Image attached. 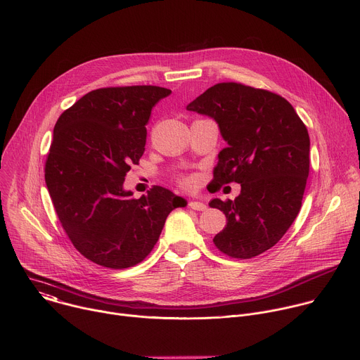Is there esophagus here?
Wrapping results in <instances>:
<instances>
[{"mask_svg": "<svg viewBox=\"0 0 360 360\" xmlns=\"http://www.w3.org/2000/svg\"><path fill=\"white\" fill-rule=\"evenodd\" d=\"M189 208L195 210V211H205L207 210V205H205L203 202H198V200H189Z\"/></svg>", "mask_w": 360, "mask_h": 360, "instance_id": "obj_1", "label": "esophagus"}]
</instances>
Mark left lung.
<instances>
[{"instance_id":"obj_1","label":"left lung","mask_w":360,"mask_h":360,"mask_svg":"<svg viewBox=\"0 0 360 360\" xmlns=\"http://www.w3.org/2000/svg\"><path fill=\"white\" fill-rule=\"evenodd\" d=\"M186 110L212 118L226 142L211 184H240L233 200L210 202L226 217L214 243L232 258L261 255L281 240L300 211L309 175L306 127L281 95L236 82L208 88Z\"/></svg>"}]
</instances>
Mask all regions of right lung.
Segmentation results:
<instances>
[{
	"instance_id": "1",
	"label": "right lung",
	"mask_w": 360,
	"mask_h": 360,
	"mask_svg": "<svg viewBox=\"0 0 360 360\" xmlns=\"http://www.w3.org/2000/svg\"><path fill=\"white\" fill-rule=\"evenodd\" d=\"M171 89L135 85L88 92L58 118L45 184L60 222L86 259L111 269L143 261L165 221L186 199L153 186L139 199L124 188L146 143L150 111Z\"/></svg>"
}]
</instances>
